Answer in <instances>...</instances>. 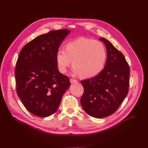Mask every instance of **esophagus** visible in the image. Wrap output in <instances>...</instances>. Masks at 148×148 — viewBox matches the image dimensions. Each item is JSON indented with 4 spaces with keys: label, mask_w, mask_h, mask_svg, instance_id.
Listing matches in <instances>:
<instances>
[{
    "label": "esophagus",
    "mask_w": 148,
    "mask_h": 148,
    "mask_svg": "<svg viewBox=\"0 0 148 148\" xmlns=\"http://www.w3.org/2000/svg\"><path fill=\"white\" fill-rule=\"evenodd\" d=\"M70 82L72 84H76V83H78V81L77 80H76V79H72V78H71V79H70Z\"/></svg>",
    "instance_id": "34e87169"
}]
</instances>
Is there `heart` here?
Here are the masks:
<instances>
[{
	"instance_id": "1",
	"label": "heart",
	"mask_w": 148,
	"mask_h": 148,
	"mask_svg": "<svg viewBox=\"0 0 148 148\" xmlns=\"http://www.w3.org/2000/svg\"><path fill=\"white\" fill-rule=\"evenodd\" d=\"M108 53L103 43L88 38L79 37L65 44V48H59L56 52L55 59L58 71L62 74L67 72L72 64L74 74L83 77L96 76L104 68Z\"/></svg>"
}]
</instances>
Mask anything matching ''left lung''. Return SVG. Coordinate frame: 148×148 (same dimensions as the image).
<instances>
[{
    "label": "left lung",
    "instance_id": "1",
    "mask_svg": "<svg viewBox=\"0 0 148 148\" xmlns=\"http://www.w3.org/2000/svg\"><path fill=\"white\" fill-rule=\"evenodd\" d=\"M104 42L108 58L105 67L96 76L81 81L84 93L81 104L88 114L96 118L112 114L127 97L129 88L130 67L123 53L108 40Z\"/></svg>",
    "mask_w": 148,
    "mask_h": 148
}]
</instances>
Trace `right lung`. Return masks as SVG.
<instances>
[{"label":"right lung","mask_w":148,"mask_h":148,"mask_svg":"<svg viewBox=\"0 0 148 148\" xmlns=\"http://www.w3.org/2000/svg\"><path fill=\"white\" fill-rule=\"evenodd\" d=\"M68 29L52 30L25 45L15 68L16 92L25 108L39 117H48L57 111L69 78L59 72L55 54Z\"/></svg>","instance_id":"1"}]
</instances>
